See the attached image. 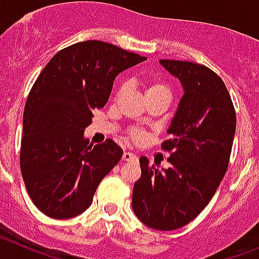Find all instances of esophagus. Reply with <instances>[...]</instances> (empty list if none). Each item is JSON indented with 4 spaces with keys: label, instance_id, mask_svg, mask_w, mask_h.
I'll list each match as a JSON object with an SVG mask.
<instances>
[{
    "label": "esophagus",
    "instance_id": "34e87169",
    "mask_svg": "<svg viewBox=\"0 0 259 259\" xmlns=\"http://www.w3.org/2000/svg\"><path fill=\"white\" fill-rule=\"evenodd\" d=\"M122 159H123V161H125V162H132V161H136L137 157H136V154H134V153L124 152Z\"/></svg>",
    "mask_w": 259,
    "mask_h": 259
}]
</instances>
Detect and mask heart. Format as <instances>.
<instances>
[{
    "label": "heart",
    "mask_w": 259,
    "mask_h": 259,
    "mask_svg": "<svg viewBox=\"0 0 259 259\" xmlns=\"http://www.w3.org/2000/svg\"><path fill=\"white\" fill-rule=\"evenodd\" d=\"M125 92V84H122V85H119L118 89H116L115 93V100H119V98L122 97ZM157 92H168V89L164 84L159 83V81H152V83H148L145 89V96L146 95H152V93H157ZM130 137H131L132 140L136 141V143H140L145 139V134H144L141 130H137V128H134L130 132Z\"/></svg>",
    "instance_id": "b5f03b06"
}]
</instances>
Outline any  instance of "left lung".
Masks as SVG:
<instances>
[{
    "label": "left lung",
    "mask_w": 259,
    "mask_h": 259,
    "mask_svg": "<svg viewBox=\"0 0 259 259\" xmlns=\"http://www.w3.org/2000/svg\"><path fill=\"white\" fill-rule=\"evenodd\" d=\"M180 80L184 95L161 148L170 152L167 170L140 158L141 176L134 185L132 209L145 226L174 231L193 221L227 171L236 131V113L223 80L193 62L161 59Z\"/></svg>",
    "instance_id": "1"
}]
</instances>
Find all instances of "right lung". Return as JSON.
I'll list each match as a JSON object with an SVG mask.
<instances>
[{
    "label": "right lung",
    "mask_w": 259,
    "mask_h": 259,
    "mask_svg": "<svg viewBox=\"0 0 259 259\" xmlns=\"http://www.w3.org/2000/svg\"><path fill=\"white\" fill-rule=\"evenodd\" d=\"M109 42L88 40L62 49L36 79L24 106L20 170L29 197L54 219L85 211L123 150L84 137L92 111L106 105L114 80L145 61Z\"/></svg>",
    "instance_id": "obj_1"
}]
</instances>
